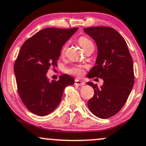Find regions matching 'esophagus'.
<instances>
[{
  "mask_svg": "<svg viewBox=\"0 0 146 146\" xmlns=\"http://www.w3.org/2000/svg\"><path fill=\"white\" fill-rule=\"evenodd\" d=\"M85 82H84V81H82V80H78V79L75 80V85H76L83 86V85H85Z\"/></svg>",
  "mask_w": 146,
  "mask_h": 146,
  "instance_id": "34e87169",
  "label": "esophagus"
}]
</instances>
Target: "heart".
Segmentation results:
<instances>
[{
    "instance_id": "heart-1",
    "label": "heart",
    "mask_w": 146,
    "mask_h": 146,
    "mask_svg": "<svg viewBox=\"0 0 146 146\" xmlns=\"http://www.w3.org/2000/svg\"><path fill=\"white\" fill-rule=\"evenodd\" d=\"M78 42H79L80 45L82 47V48L84 50H86V49L89 48V47H94V43L90 39H89L88 38L85 36H82L78 39ZM67 46H68V43H66L65 45H64L62 48V52H64L66 51L67 48ZM68 73H71V74L76 75V76H80L82 73V69L80 68H77V67H73V68L68 69Z\"/></svg>"
}]
</instances>
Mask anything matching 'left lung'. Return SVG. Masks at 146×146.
Wrapping results in <instances>:
<instances>
[{"label": "left lung", "mask_w": 146, "mask_h": 146, "mask_svg": "<svg viewBox=\"0 0 146 146\" xmlns=\"http://www.w3.org/2000/svg\"><path fill=\"white\" fill-rule=\"evenodd\" d=\"M83 31L95 41L98 51L96 66L90 70L87 78H99L104 80L100 87L87 82L94 90V95L87 104L95 116L106 119L120 110L132 90V58L125 39L114 29L94 27Z\"/></svg>", "instance_id": "obj_1"}]
</instances>
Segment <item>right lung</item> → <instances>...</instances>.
I'll return each mask as SVG.
<instances>
[{"mask_svg":"<svg viewBox=\"0 0 146 146\" xmlns=\"http://www.w3.org/2000/svg\"><path fill=\"white\" fill-rule=\"evenodd\" d=\"M78 28H47L24 42L14 66L18 93L28 109L37 115L45 116L59 106L66 87L74 84L68 74L58 81L47 80V70L56 66L62 46Z\"/></svg>","mask_w":146,"mask_h":146,"instance_id":"right-lung-1","label":"right lung"}]
</instances>
